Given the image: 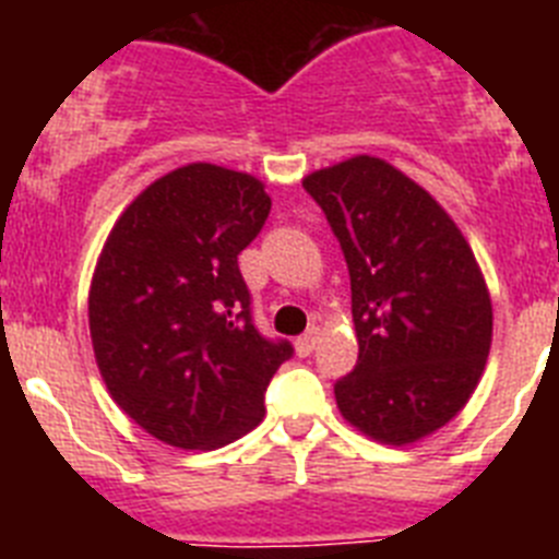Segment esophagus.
Returning a JSON list of instances; mask_svg holds the SVG:
<instances>
[{
    "mask_svg": "<svg viewBox=\"0 0 559 559\" xmlns=\"http://www.w3.org/2000/svg\"><path fill=\"white\" fill-rule=\"evenodd\" d=\"M319 335H322V333H319V328H308V333L299 335V338H296V353L302 355V358H305V355L313 353V347H316V341H319Z\"/></svg>",
    "mask_w": 559,
    "mask_h": 559,
    "instance_id": "34e87169",
    "label": "esophagus"
}]
</instances>
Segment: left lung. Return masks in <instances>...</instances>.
Listing matches in <instances>:
<instances>
[{
  "label": "left lung",
  "instance_id": "1",
  "mask_svg": "<svg viewBox=\"0 0 559 559\" xmlns=\"http://www.w3.org/2000/svg\"><path fill=\"white\" fill-rule=\"evenodd\" d=\"M338 237L353 288L358 364L335 380L347 423L408 445L451 423L476 392L492 302L459 226L389 162L353 156L302 181Z\"/></svg>",
  "mask_w": 559,
  "mask_h": 559
}]
</instances>
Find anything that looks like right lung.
I'll return each instance as SVG.
<instances>
[{
  "mask_svg": "<svg viewBox=\"0 0 559 559\" xmlns=\"http://www.w3.org/2000/svg\"><path fill=\"white\" fill-rule=\"evenodd\" d=\"M271 212L263 181L218 165L153 181L114 224L88 290V330L114 403L151 437L215 451L265 414L294 355L251 322L237 254Z\"/></svg>",
  "mask_w": 559,
  "mask_h": 559,
  "instance_id": "obj_1",
  "label": "right lung"
}]
</instances>
